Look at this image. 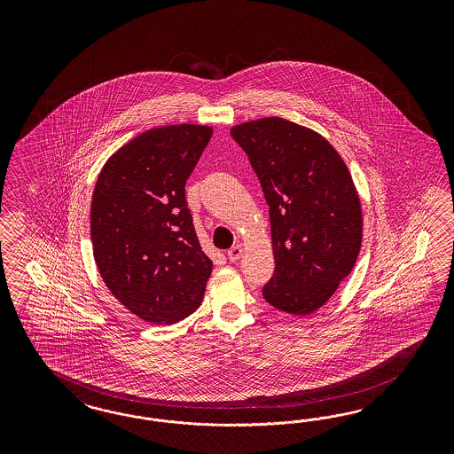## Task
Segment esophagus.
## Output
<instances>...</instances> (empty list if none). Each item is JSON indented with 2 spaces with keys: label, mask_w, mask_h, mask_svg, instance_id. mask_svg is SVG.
<instances>
[{
  "label": "esophagus",
  "mask_w": 454,
  "mask_h": 454,
  "mask_svg": "<svg viewBox=\"0 0 454 454\" xmlns=\"http://www.w3.org/2000/svg\"><path fill=\"white\" fill-rule=\"evenodd\" d=\"M241 254H243V247H241V245H236V247L228 249V258H230V262H238V260L241 258Z\"/></svg>",
  "instance_id": "obj_1"
}]
</instances>
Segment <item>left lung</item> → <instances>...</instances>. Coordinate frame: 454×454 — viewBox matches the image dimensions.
Wrapping results in <instances>:
<instances>
[{"mask_svg": "<svg viewBox=\"0 0 454 454\" xmlns=\"http://www.w3.org/2000/svg\"><path fill=\"white\" fill-rule=\"evenodd\" d=\"M270 207L275 275L264 300L296 317L330 300L356 264L363 215L343 158L317 131L271 116L231 128Z\"/></svg>", "mask_w": 454, "mask_h": 454, "instance_id": "left-lung-1", "label": "left lung"}]
</instances>
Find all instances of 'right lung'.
I'll use <instances>...</instances> for the list:
<instances>
[{
    "mask_svg": "<svg viewBox=\"0 0 454 454\" xmlns=\"http://www.w3.org/2000/svg\"><path fill=\"white\" fill-rule=\"evenodd\" d=\"M213 128L169 124L133 137L105 163L91 201L99 275L133 315L171 325L203 301L213 262L192 226L184 184Z\"/></svg>",
    "mask_w": 454,
    "mask_h": 454,
    "instance_id": "add662e5",
    "label": "right lung"
}]
</instances>
